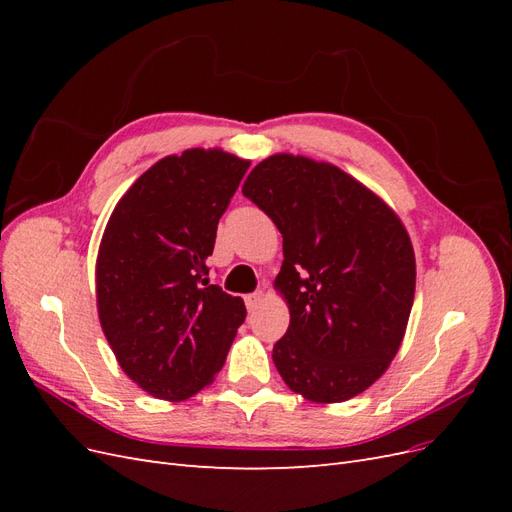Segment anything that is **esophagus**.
I'll use <instances>...</instances> for the list:
<instances>
[{
    "label": "esophagus",
    "instance_id": "esophagus-1",
    "mask_svg": "<svg viewBox=\"0 0 512 512\" xmlns=\"http://www.w3.org/2000/svg\"><path fill=\"white\" fill-rule=\"evenodd\" d=\"M262 299H265V294H262V292L247 294V297H245V307L250 309V312H256V309H258L260 303H262Z\"/></svg>",
    "mask_w": 512,
    "mask_h": 512
}]
</instances>
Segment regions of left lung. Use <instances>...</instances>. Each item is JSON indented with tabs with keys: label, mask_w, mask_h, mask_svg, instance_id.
Listing matches in <instances>:
<instances>
[{
	"label": "left lung",
	"mask_w": 512,
	"mask_h": 512,
	"mask_svg": "<svg viewBox=\"0 0 512 512\" xmlns=\"http://www.w3.org/2000/svg\"><path fill=\"white\" fill-rule=\"evenodd\" d=\"M243 196L284 239L280 376L318 404L363 393L395 359L410 318L416 262L404 224L344 170L290 153L262 160Z\"/></svg>",
	"instance_id": "1"
}]
</instances>
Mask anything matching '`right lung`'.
Listing matches in <instances>:
<instances>
[{
  "mask_svg": "<svg viewBox=\"0 0 512 512\" xmlns=\"http://www.w3.org/2000/svg\"><path fill=\"white\" fill-rule=\"evenodd\" d=\"M247 168L222 149L168 156L106 224L96 265L102 331L121 369L158 399L211 384L245 320L243 299L209 284L207 258Z\"/></svg>",
  "mask_w": 512,
  "mask_h": 512,
  "instance_id": "right-lung-1",
  "label": "right lung"
}]
</instances>
